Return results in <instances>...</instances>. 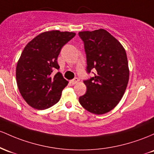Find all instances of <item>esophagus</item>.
<instances>
[{
  "label": "esophagus",
  "instance_id": "34e87169",
  "mask_svg": "<svg viewBox=\"0 0 154 154\" xmlns=\"http://www.w3.org/2000/svg\"><path fill=\"white\" fill-rule=\"evenodd\" d=\"M79 79H78V78H75V79L70 81V83H71L72 84H77L78 82H79Z\"/></svg>",
  "mask_w": 154,
  "mask_h": 154
}]
</instances>
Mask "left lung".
<instances>
[{
	"instance_id": "1",
	"label": "left lung",
	"mask_w": 154,
	"mask_h": 154,
	"mask_svg": "<svg viewBox=\"0 0 154 154\" xmlns=\"http://www.w3.org/2000/svg\"><path fill=\"white\" fill-rule=\"evenodd\" d=\"M87 72L97 70L94 77L84 81L86 94L79 97L84 108L97 115L113 110L123 97L129 82L127 53L122 44L104 29L82 31Z\"/></svg>"
}]
</instances>
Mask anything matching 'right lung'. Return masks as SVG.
Wrapping results in <instances>:
<instances>
[{
  "label": "right lung",
  "mask_w": 154,
  "mask_h": 154,
  "mask_svg": "<svg viewBox=\"0 0 154 154\" xmlns=\"http://www.w3.org/2000/svg\"><path fill=\"white\" fill-rule=\"evenodd\" d=\"M75 35L72 32L50 30L40 33L24 48L17 62L19 91L32 108L44 110L58 103L68 82L58 72L57 57L62 47Z\"/></svg>",
  "instance_id": "add662e5"
}]
</instances>
